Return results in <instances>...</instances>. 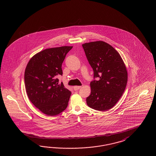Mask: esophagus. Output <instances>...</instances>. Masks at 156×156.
Wrapping results in <instances>:
<instances>
[{
	"instance_id": "34e87169",
	"label": "esophagus",
	"mask_w": 156,
	"mask_h": 156,
	"mask_svg": "<svg viewBox=\"0 0 156 156\" xmlns=\"http://www.w3.org/2000/svg\"><path fill=\"white\" fill-rule=\"evenodd\" d=\"M81 88V86H75L74 87V89L75 90H78V89H80Z\"/></svg>"
}]
</instances>
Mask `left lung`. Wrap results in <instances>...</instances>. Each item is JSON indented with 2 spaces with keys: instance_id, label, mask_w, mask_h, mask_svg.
I'll return each instance as SVG.
<instances>
[{
  "instance_id": "1",
  "label": "left lung",
  "mask_w": 156,
  "mask_h": 156,
  "mask_svg": "<svg viewBox=\"0 0 156 156\" xmlns=\"http://www.w3.org/2000/svg\"><path fill=\"white\" fill-rule=\"evenodd\" d=\"M94 80L90 82L91 92L87 98L90 108L99 111L111 109L122 96L127 82L126 67L119 52L102 41L82 45ZM99 78L98 80L95 78Z\"/></svg>"
}]
</instances>
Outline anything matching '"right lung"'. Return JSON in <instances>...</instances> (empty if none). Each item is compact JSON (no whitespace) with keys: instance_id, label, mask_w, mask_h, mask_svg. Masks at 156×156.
I'll return each mask as SVG.
<instances>
[{"instance_id":"obj_1","label":"right lung","mask_w":156,"mask_h":156,"mask_svg":"<svg viewBox=\"0 0 156 156\" xmlns=\"http://www.w3.org/2000/svg\"><path fill=\"white\" fill-rule=\"evenodd\" d=\"M72 46L44 50L34 55L24 73V83L30 101L48 116H55L67 108L71 92L57 78L62 75V64Z\"/></svg>"}]
</instances>
